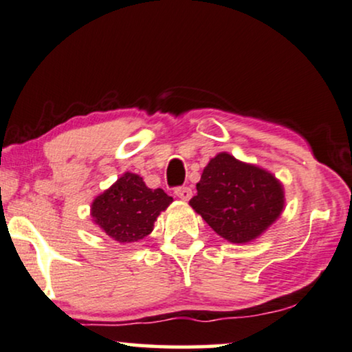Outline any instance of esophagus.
I'll return each mask as SVG.
<instances>
[{
    "instance_id": "34e87169",
    "label": "esophagus",
    "mask_w": 352,
    "mask_h": 352,
    "mask_svg": "<svg viewBox=\"0 0 352 352\" xmlns=\"http://www.w3.org/2000/svg\"><path fill=\"white\" fill-rule=\"evenodd\" d=\"M175 195H177V197H180V199L188 201V199H191L192 191H191V188H188V186H178V188H175Z\"/></svg>"
}]
</instances>
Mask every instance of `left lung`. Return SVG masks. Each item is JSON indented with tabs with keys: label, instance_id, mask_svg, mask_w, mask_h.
Listing matches in <instances>:
<instances>
[{
	"label": "left lung",
	"instance_id": "obj_1",
	"mask_svg": "<svg viewBox=\"0 0 352 352\" xmlns=\"http://www.w3.org/2000/svg\"><path fill=\"white\" fill-rule=\"evenodd\" d=\"M196 190L190 206L232 244L256 239L284 210L282 183L268 170L228 153L212 157Z\"/></svg>",
	"mask_w": 352,
	"mask_h": 352
}]
</instances>
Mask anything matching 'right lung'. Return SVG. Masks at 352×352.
Wrapping results in <instances>:
<instances>
[{
    "label": "right lung",
    "instance_id": "right-lung-1",
    "mask_svg": "<svg viewBox=\"0 0 352 352\" xmlns=\"http://www.w3.org/2000/svg\"><path fill=\"white\" fill-rule=\"evenodd\" d=\"M174 201L161 188L151 190L142 177L126 172L94 199V223L118 242L129 244L150 234L157 215Z\"/></svg>",
    "mask_w": 352,
    "mask_h": 352
}]
</instances>
